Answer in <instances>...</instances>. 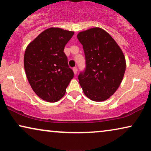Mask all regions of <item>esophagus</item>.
Wrapping results in <instances>:
<instances>
[{"mask_svg":"<svg viewBox=\"0 0 151 151\" xmlns=\"http://www.w3.org/2000/svg\"><path fill=\"white\" fill-rule=\"evenodd\" d=\"M73 71L74 74H75V75H76V74H77V73H78V69H77V67H74V68H73Z\"/></svg>","mask_w":151,"mask_h":151,"instance_id":"1","label":"esophagus"}]
</instances>
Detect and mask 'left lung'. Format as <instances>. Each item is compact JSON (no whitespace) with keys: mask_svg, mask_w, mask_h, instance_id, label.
Wrapping results in <instances>:
<instances>
[{"mask_svg":"<svg viewBox=\"0 0 151 151\" xmlns=\"http://www.w3.org/2000/svg\"><path fill=\"white\" fill-rule=\"evenodd\" d=\"M83 46L86 69L78 76L85 96L95 102L106 100L116 91L126 71L122 49L106 31L100 27L78 33Z\"/></svg>","mask_w":151,"mask_h":151,"instance_id":"obj_1","label":"left lung"}]
</instances>
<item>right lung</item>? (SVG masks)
<instances>
[{
	"mask_svg": "<svg viewBox=\"0 0 151 151\" xmlns=\"http://www.w3.org/2000/svg\"><path fill=\"white\" fill-rule=\"evenodd\" d=\"M74 32L51 27L27 45L24 55L26 76L39 98L55 102L65 96L74 74L68 65L64 49Z\"/></svg>",
	"mask_w": 151,
	"mask_h": 151,
	"instance_id": "obj_1",
	"label": "right lung"
}]
</instances>
